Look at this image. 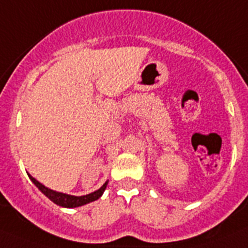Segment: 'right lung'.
Instances as JSON below:
<instances>
[{
  "mask_svg": "<svg viewBox=\"0 0 248 248\" xmlns=\"http://www.w3.org/2000/svg\"><path fill=\"white\" fill-rule=\"evenodd\" d=\"M28 176H30V179L32 180V183H33L34 185H36L37 187H38V189L41 190V191H42L48 199H49L50 201H53L54 203L62 206V207H69V209H71V207H78V206L85 205V203H89L92 202V201L98 200V199L103 195L105 187H107V184H108V183H105L99 190L92 192V194L89 195H84V196H72V195L62 194V192H57V191H53V190L48 189V187H46L45 185H42L39 181H37L34 177H32L31 175H28Z\"/></svg>",
  "mask_w": 248,
  "mask_h": 248,
  "instance_id": "1",
  "label": "right lung"
}]
</instances>
